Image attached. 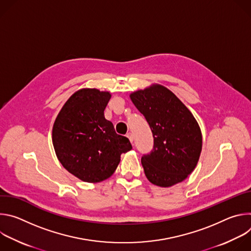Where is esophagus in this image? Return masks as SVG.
Segmentation results:
<instances>
[{
  "label": "esophagus",
  "mask_w": 251,
  "mask_h": 251,
  "mask_svg": "<svg viewBox=\"0 0 251 251\" xmlns=\"http://www.w3.org/2000/svg\"><path fill=\"white\" fill-rule=\"evenodd\" d=\"M127 137L129 138V140H130V142L131 143H133V141H134V137H133V134L131 133V132H129V133H127Z\"/></svg>",
  "instance_id": "obj_1"
}]
</instances>
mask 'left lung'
I'll return each mask as SVG.
<instances>
[{"instance_id":"1","label":"left lung","mask_w":251,"mask_h":251,"mask_svg":"<svg viewBox=\"0 0 251 251\" xmlns=\"http://www.w3.org/2000/svg\"><path fill=\"white\" fill-rule=\"evenodd\" d=\"M130 97L153 133V150L141 158L147 178L164 188L183 182L196 168L201 151L197 120L184 103L162 85L138 90Z\"/></svg>"}]
</instances>
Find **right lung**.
<instances>
[{
	"mask_svg": "<svg viewBox=\"0 0 251 251\" xmlns=\"http://www.w3.org/2000/svg\"><path fill=\"white\" fill-rule=\"evenodd\" d=\"M111 94L95 88L76 91L65 102L52 128V144L61 165L87 183H98L115 172L122 153L132 149L118 135L104 110Z\"/></svg>",
	"mask_w": 251,
	"mask_h": 251,
	"instance_id": "add662e5",
	"label": "right lung"
}]
</instances>
